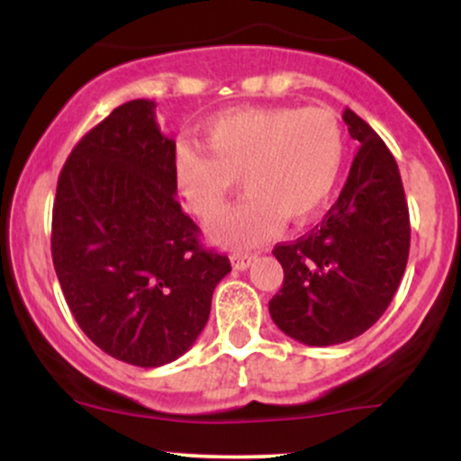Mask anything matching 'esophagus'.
I'll return each instance as SVG.
<instances>
[{"label": "esophagus", "mask_w": 461, "mask_h": 461, "mask_svg": "<svg viewBox=\"0 0 461 461\" xmlns=\"http://www.w3.org/2000/svg\"><path fill=\"white\" fill-rule=\"evenodd\" d=\"M231 262H234L236 271H247V268L251 267L253 256H251V253H234V258H231Z\"/></svg>", "instance_id": "34e87169"}]
</instances>
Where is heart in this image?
<instances>
[{"instance_id": "b5f03b06", "label": "heart", "mask_w": 461, "mask_h": 461, "mask_svg": "<svg viewBox=\"0 0 461 461\" xmlns=\"http://www.w3.org/2000/svg\"><path fill=\"white\" fill-rule=\"evenodd\" d=\"M203 150L179 140L173 173L188 210L203 225L225 212L238 177L247 197L212 230L219 245L247 249L284 223H308L330 203L340 182L347 139L325 108H238L201 125Z\"/></svg>"}]
</instances>
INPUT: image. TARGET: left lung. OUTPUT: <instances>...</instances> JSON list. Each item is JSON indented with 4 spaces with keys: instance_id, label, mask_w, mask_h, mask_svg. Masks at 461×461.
I'll return each instance as SVG.
<instances>
[{
    "instance_id": "1",
    "label": "left lung",
    "mask_w": 461,
    "mask_h": 461,
    "mask_svg": "<svg viewBox=\"0 0 461 461\" xmlns=\"http://www.w3.org/2000/svg\"><path fill=\"white\" fill-rule=\"evenodd\" d=\"M342 119L362 147L340 197L308 236L273 249L284 285L268 301L271 319L310 347L353 340L382 319L410 256V212L394 156L353 110Z\"/></svg>"
}]
</instances>
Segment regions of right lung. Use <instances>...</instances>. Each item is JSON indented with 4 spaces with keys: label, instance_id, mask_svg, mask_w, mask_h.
Wrapping results in <instances>:
<instances>
[{
    "label": "right lung",
    "instance_id": "1",
    "mask_svg": "<svg viewBox=\"0 0 461 461\" xmlns=\"http://www.w3.org/2000/svg\"><path fill=\"white\" fill-rule=\"evenodd\" d=\"M156 104L114 108L58 177L51 258L68 310L104 353L140 368L182 357L205 327L227 256L177 203L176 140Z\"/></svg>",
    "mask_w": 461,
    "mask_h": 461
}]
</instances>
